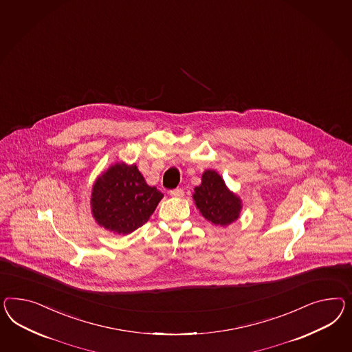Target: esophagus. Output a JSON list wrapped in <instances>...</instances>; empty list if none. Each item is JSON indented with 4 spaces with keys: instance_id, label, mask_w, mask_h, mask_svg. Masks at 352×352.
I'll return each mask as SVG.
<instances>
[{
    "instance_id": "1",
    "label": "esophagus",
    "mask_w": 352,
    "mask_h": 352,
    "mask_svg": "<svg viewBox=\"0 0 352 352\" xmlns=\"http://www.w3.org/2000/svg\"><path fill=\"white\" fill-rule=\"evenodd\" d=\"M170 196L173 197H183V195H184V190H182V188H177V190H171Z\"/></svg>"
}]
</instances>
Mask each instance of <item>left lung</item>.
I'll use <instances>...</instances> for the list:
<instances>
[{
	"mask_svg": "<svg viewBox=\"0 0 352 352\" xmlns=\"http://www.w3.org/2000/svg\"><path fill=\"white\" fill-rule=\"evenodd\" d=\"M201 181L200 186L195 188L193 200L202 217L220 227H227L237 220L242 209L241 199L228 190L218 173L206 170Z\"/></svg>",
	"mask_w": 352,
	"mask_h": 352,
	"instance_id": "8db88e82",
	"label": "left lung"
}]
</instances>
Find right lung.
I'll list each match as a JSON object with an SVG mask.
<instances>
[{"label":"right lung","instance_id":"add662e5","mask_svg":"<svg viewBox=\"0 0 352 352\" xmlns=\"http://www.w3.org/2000/svg\"><path fill=\"white\" fill-rule=\"evenodd\" d=\"M164 195L150 187L135 165L116 162L96 179L91 208L98 226L129 234L150 219Z\"/></svg>","mask_w":352,"mask_h":352}]
</instances>
